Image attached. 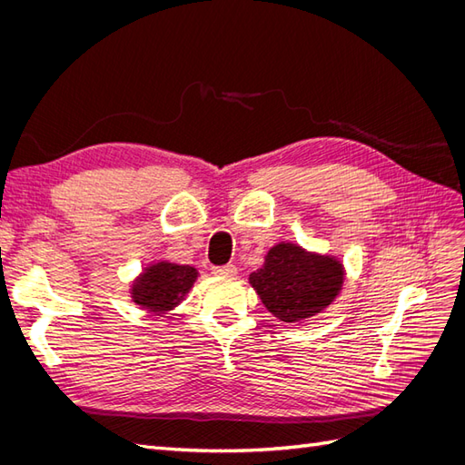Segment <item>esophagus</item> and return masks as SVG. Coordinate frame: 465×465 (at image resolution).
Returning <instances> with one entry per match:
<instances>
[{"label":"esophagus","instance_id":"esophagus-1","mask_svg":"<svg viewBox=\"0 0 465 465\" xmlns=\"http://www.w3.org/2000/svg\"><path fill=\"white\" fill-rule=\"evenodd\" d=\"M213 273H215L217 277H234V275H236V267H234V265L213 267Z\"/></svg>","mask_w":465,"mask_h":465}]
</instances>
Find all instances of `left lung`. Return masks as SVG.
Returning <instances> with one entry per match:
<instances>
[{
	"label": "left lung",
	"instance_id": "8db88e82",
	"mask_svg": "<svg viewBox=\"0 0 465 465\" xmlns=\"http://www.w3.org/2000/svg\"><path fill=\"white\" fill-rule=\"evenodd\" d=\"M248 281L275 318L301 323L322 314L340 297L345 285V265L335 256L281 241L270 248L263 265L252 272Z\"/></svg>",
	"mask_w": 465,
	"mask_h": 465
}]
</instances>
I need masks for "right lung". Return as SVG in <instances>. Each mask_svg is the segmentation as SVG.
<instances>
[{
  "label": "right lung",
  "mask_w": 465,
  "mask_h": 465,
  "mask_svg": "<svg viewBox=\"0 0 465 465\" xmlns=\"http://www.w3.org/2000/svg\"><path fill=\"white\" fill-rule=\"evenodd\" d=\"M200 272L192 265L157 260L147 263L130 285V297L142 311L164 316L186 299Z\"/></svg>",
  "instance_id": "obj_1"
}]
</instances>
